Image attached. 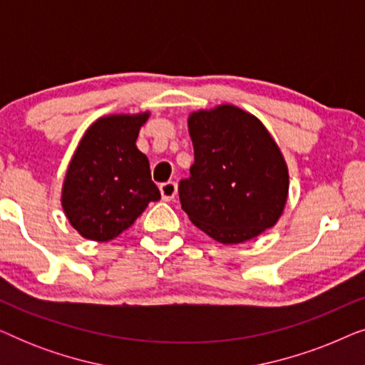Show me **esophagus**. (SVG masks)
<instances>
[{
    "mask_svg": "<svg viewBox=\"0 0 365 365\" xmlns=\"http://www.w3.org/2000/svg\"><path fill=\"white\" fill-rule=\"evenodd\" d=\"M159 191H161L163 201H173L174 196H176V192H178V186H176V182H164L159 186Z\"/></svg>",
    "mask_w": 365,
    "mask_h": 365,
    "instance_id": "1",
    "label": "esophagus"
}]
</instances>
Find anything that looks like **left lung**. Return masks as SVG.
I'll return each instance as SVG.
<instances>
[{
  "mask_svg": "<svg viewBox=\"0 0 365 365\" xmlns=\"http://www.w3.org/2000/svg\"><path fill=\"white\" fill-rule=\"evenodd\" d=\"M191 178L179 182L194 226L221 244H241L276 226L289 196V169L277 143L254 114L219 104L187 118Z\"/></svg>",
  "mask_w": 365,
  "mask_h": 365,
  "instance_id": "left-lung-1",
  "label": "left lung"
}]
</instances>
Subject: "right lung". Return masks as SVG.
I'll list each match as a JSON object with an SVG mask.
<instances>
[{"label": "right lung", "instance_id": "1", "mask_svg": "<svg viewBox=\"0 0 365 365\" xmlns=\"http://www.w3.org/2000/svg\"><path fill=\"white\" fill-rule=\"evenodd\" d=\"M151 113L96 119L79 141L61 189L64 216L84 239L106 242L131 227L161 194L146 154L136 146Z\"/></svg>", "mask_w": 365, "mask_h": 365}]
</instances>
